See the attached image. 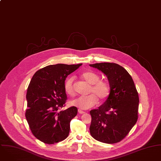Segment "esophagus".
<instances>
[{
  "label": "esophagus",
  "mask_w": 161,
  "mask_h": 161,
  "mask_svg": "<svg viewBox=\"0 0 161 161\" xmlns=\"http://www.w3.org/2000/svg\"><path fill=\"white\" fill-rule=\"evenodd\" d=\"M78 113L81 114H84L85 112L83 111H81V110H80V109H78Z\"/></svg>",
  "instance_id": "esophagus-1"
}]
</instances>
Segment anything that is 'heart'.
I'll return each instance as SVG.
<instances>
[{"label": "heart", "mask_w": 161, "mask_h": 161, "mask_svg": "<svg viewBox=\"0 0 161 161\" xmlns=\"http://www.w3.org/2000/svg\"><path fill=\"white\" fill-rule=\"evenodd\" d=\"M81 78L87 83L92 85L90 93H92L88 96L78 97L70 102L71 106L79 109L86 110L96 106L97 98L101 101H104L110 93V86L105 80H101L99 76L93 71H85L81 75ZM74 78L68 77L65 80L64 88L66 94L70 96L75 95Z\"/></svg>", "instance_id": "b5f03b06"}]
</instances>
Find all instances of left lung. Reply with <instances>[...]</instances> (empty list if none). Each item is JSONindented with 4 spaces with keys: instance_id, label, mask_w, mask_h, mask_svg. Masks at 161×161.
<instances>
[{
    "instance_id": "8db88e82",
    "label": "left lung",
    "mask_w": 161,
    "mask_h": 161,
    "mask_svg": "<svg viewBox=\"0 0 161 161\" xmlns=\"http://www.w3.org/2000/svg\"><path fill=\"white\" fill-rule=\"evenodd\" d=\"M90 66L107 76L110 86L106 101L90 111V134L98 141L117 143L126 136L137 121L138 93L132 77L119 64L99 63Z\"/></svg>"
}]
</instances>
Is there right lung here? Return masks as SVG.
Wrapping results in <instances>:
<instances>
[{"label": "right lung", "instance_id": "1", "mask_svg": "<svg viewBox=\"0 0 161 161\" xmlns=\"http://www.w3.org/2000/svg\"><path fill=\"white\" fill-rule=\"evenodd\" d=\"M81 64L48 65L38 70L32 78L26 95L25 117L33 136L45 144L60 142L69 134L70 121L78 109L72 106L58 110L66 100V78Z\"/></svg>", "mask_w": 161, "mask_h": 161}]
</instances>
